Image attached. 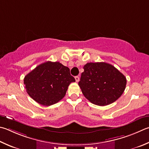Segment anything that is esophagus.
Returning <instances> with one entry per match:
<instances>
[{
  "label": "esophagus",
  "instance_id": "1",
  "mask_svg": "<svg viewBox=\"0 0 149 149\" xmlns=\"http://www.w3.org/2000/svg\"><path fill=\"white\" fill-rule=\"evenodd\" d=\"M75 81H76V82H79V76H75Z\"/></svg>",
  "mask_w": 149,
  "mask_h": 149
}]
</instances>
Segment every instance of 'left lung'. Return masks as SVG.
Here are the masks:
<instances>
[{
    "label": "left lung",
    "mask_w": 149,
    "mask_h": 149,
    "mask_svg": "<svg viewBox=\"0 0 149 149\" xmlns=\"http://www.w3.org/2000/svg\"><path fill=\"white\" fill-rule=\"evenodd\" d=\"M79 86L93 104L105 106L115 102L126 88V77L110 64L88 63L83 67Z\"/></svg>",
    "instance_id": "1"
}]
</instances>
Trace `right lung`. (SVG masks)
Instances as JSON below:
<instances>
[{
  "label": "right lung",
  "instance_id": "right-lung-1",
  "mask_svg": "<svg viewBox=\"0 0 149 149\" xmlns=\"http://www.w3.org/2000/svg\"><path fill=\"white\" fill-rule=\"evenodd\" d=\"M75 81L68 68L59 62L51 61L40 64L24 78L29 95L45 106L55 104L63 99L70 84Z\"/></svg>",
  "mask_w": 149,
  "mask_h": 149
}]
</instances>
